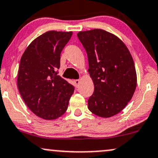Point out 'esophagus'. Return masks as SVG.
Returning <instances> with one entry per match:
<instances>
[{
	"label": "esophagus",
	"mask_w": 158,
	"mask_h": 158,
	"mask_svg": "<svg viewBox=\"0 0 158 158\" xmlns=\"http://www.w3.org/2000/svg\"><path fill=\"white\" fill-rule=\"evenodd\" d=\"M74 82H75L76 87H79L80 83H81V81H80V80H75V81H74Z\"/></svg>",
	"instance_id": "esophagus-1"
}]
</instances>
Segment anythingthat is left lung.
Returning a JSON list of instances; mask_svg holds the SVG:
<instances>
[{"instance_id":"left-lung-1","label":"left lung","mask_w":158,"mask_h":158,"mask_svg":"<svg viewBox=\"0 0 158 158\" xmlns=\"http://www.w3.org/2000/svg\"><path fill=\"white\" fill-rule=\"evenodd\" d=\"M77 35L88 56V72L94 86L88 100L89 110L100 117L114 116L125 108L136 89L133 57L118 36L102 29Z\"/></svg>"}]
</instances>
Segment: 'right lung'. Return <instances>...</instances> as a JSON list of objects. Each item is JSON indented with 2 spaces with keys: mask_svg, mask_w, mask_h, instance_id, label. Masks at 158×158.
<instances>
[{
  "mask_svg": "<svg viewBox=\"0 0 158 158\" xmlns=\"http://www.w3.org/2000/svg\"><path fill=\"white\" fill-rule=\"evenodd\" d=\"M73 31H50L27 47L20 59L17 87L26 106L45 120L59 118L67 111L74 87L58 75L60 56Z\"/></svg>",
  "mask_w": 158,
  "mask_h": 158,
  "instance_id": "obj_1",
  "label": "right lung"
}]
</instances>
